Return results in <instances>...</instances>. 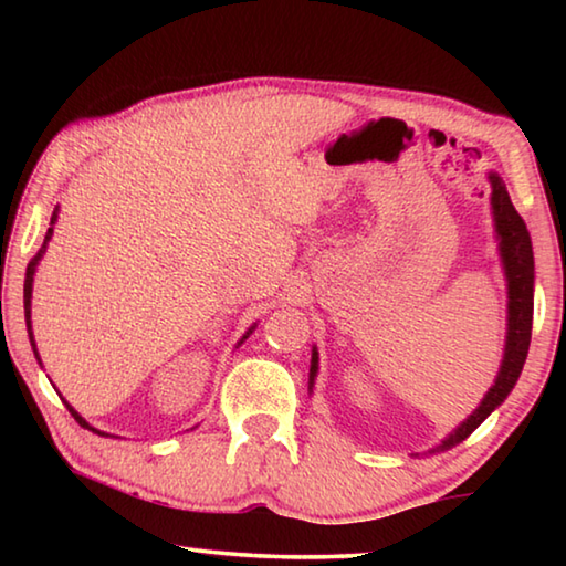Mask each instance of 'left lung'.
I'll list each match as a JSON object with an SVG mask.
<instances>
[{
	"mask_svg": "<svg viewBox=\"0 0 566 566\" xmlns=\"http://www.w3.org/2000/svg\"><path fill=\"white\" fill-rule=\"evenodd\" d=\"M492 214H494V232L500 239V256L506 276V344L502 367L496 371L494 385L486 391L482 405L459 424L452 434L442 439L429 452H447L474 432L492 411L502 405L506 395L514 389L516 379L522 375L526 352L532 342V317H534V254L532 239L526 232L524 219L516 214L502 177L492 171ZM319 369L317 347L312 349V367H310V391L314 387V377Z\"/></svg>",
	"mask_w": 566,
	"mask_h": 566,
	"instance_id": "1",
	"label": "left lung"
}]
</instances>
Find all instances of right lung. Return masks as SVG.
Listing matches in <instances>:
<instances>
[{"mask_svg":"<svg viewBox=\"0 0 566 566\" xmlns=\"http://www.w3.org/2000/svg\"><path fill=\"white\" fill-rule=\"evenodd\" d=\"M56 214H60V207H54V214H52V224L56 222ZM52 234H54V227H50V229H46V237H44V244H42V249H40V252H36L34 254V260L30 262V264H27V276H24V319H27V332H30V342H32V349H34V357L36 359H40V354H36V344H34V334H32V284H34V272H36V264H40V260H42V256H44V252H46V242H50V239H52ZM254 327H256V324H252V327H249L247 329V334H244V337L242 339H239V344H242L247 337H249V334H252L254 332ZM239 344H237V347H239ZM40 364H42V359H40ZM64 405H66V409H70L72 411V417L76 419V421H80V424L84 427V429H92V432H97V434H102V437H109V434H104V432H99V429H94L92 424H90V421L87 419H82L80 417V411H76L72 405H70V401H64Z\"/></svg>","mask_w":566,"mask_h":566,"instance_id":"add662e5","label":"right lung"}]
</instances>
